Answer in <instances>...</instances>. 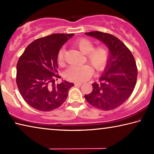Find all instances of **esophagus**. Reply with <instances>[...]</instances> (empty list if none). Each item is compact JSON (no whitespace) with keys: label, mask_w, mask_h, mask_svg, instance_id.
<instances>
[{"label":"esophagus","mask_w":154,"mask_h":154,"mask_svg":"<svg viewBox=\"0 0 154 154\" xmlns=\"http://www.w3.org/2000/svg\"><path fill=\"white\" fill-rule=\"evenodd\" d=\"M74 84L75 85H76V86H81V85H82V83H75Z\"/></svg>","instance_id":"1"}]
</instances>
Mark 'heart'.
<instances>
[{"label":"heart","instance_id":"1","mask_svg":"<svg viewBox=\"0 0 154 154\" xmlns=\"http://www.w3.org/2000/svg\"><path fill=\"white\" fill-rule=\"evenodd\" d=\"M75 46L83 54H86L87 60L97 71H101L107 63L109 53L104 47L94 48V44L86 38H82L75 41ZM64 48L60 49L58 54V61L60 64L64 62ZM93 73L92 69L89 65L72 66L64 72V77L67 80L72 82H83L88 80Z\"/></svg>","mask_w":154,"mask_h":154}]
</instances>
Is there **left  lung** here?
Wrapping results in <instances>:
<instances>
[{
    "label": "left lung",
    "instance_id": "left-lung-1",
    "mask_svg": "<svg viewBox=\"0 0 154 154\" xmlns=\"http://www.w3.org/2000/svg\"><path fill=\"white\" fill-rule=\"evenodd\" d=\"M85 34L103 42L109 51L100 83H92V92L85 98L96 108L113 110L126 102L133 92L137 79L136 62L128 48L115 36L99 31Z\"/></svg>",
    "mask_w": 154,
    "mask_h": 154
}]
</instances>
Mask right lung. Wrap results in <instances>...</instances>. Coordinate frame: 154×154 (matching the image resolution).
Segmentation results:
<instances>
[{"label":"right lung","instance_id":"add662e5","mask_svg":"<svg viewBox=\"0 0 154 154\" xmlns=\"http://www.w3.org/2000/svg\"><path fill=\"white\" fill-rule=\"evenodd\" d=\"M74 34H52L28 45L18 60L16 83L26 103L36 110L49 111L62 105L72 83L54 84L58 73V54Z\"/></svg>","mask_w":154,"mask_h":154}]
</instances>
